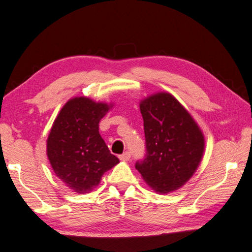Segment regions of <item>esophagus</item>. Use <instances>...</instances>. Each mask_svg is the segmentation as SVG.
Returning <instances> with one entry per match:
<instances>
[{"label":"esophagus","mask_w":252,"mask_h":252,"mask_svg":"<svg viewBox=\"0 0 252 252\" xmlns=\"http://www.w3.org/2000/svg\"><path fill=\"white\" fill-rule=\"evenodd\" d=\"M119 158H120V160H122V161H129L130 158H131V155H130L129 152H126V153H123L122 155H120Z\"/></svg>","instance_id":"1"}]
</instances>
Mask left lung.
<instances>
[{"label": "left lung", "instance_id": "left-lung-1", "mask_svg": "<svg viewBox=\"0 0 252 252\" xmlns=\"http://www.w3.org/2000/svg\"><path fill=\"white\" fill-rule=\"evenodd\" d=\"M146 140V158L135 163L145 183L168 194L189 182L205 153V136L185 107L168 92L140 101Z\"/></svg>", "mask_w": 252, "mask_h": 252}]
</instances>
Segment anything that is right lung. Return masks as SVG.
Wrapping results in <instances>:
<instances>
[{"instance_id": "right-lung-1", "label": "right lung", "mask_w": 252, "mask_h": 252, "mask_svg": "<svg viewBox=\"0 0 252 252\" xmlns=\"http://www.w3.org/2000/svg\"><path fill=\"white\" fill-rule=\"evenodd\" d=\"M114 104L87 96L69 99L53 122L46 155L55 175L78 194L92 191L105 172L119 163L98 131V123Z\"/></svg>"}]
</instances>
